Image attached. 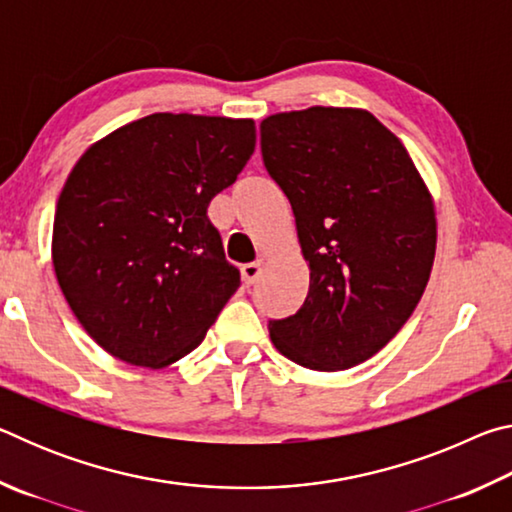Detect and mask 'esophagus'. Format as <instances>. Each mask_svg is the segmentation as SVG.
Masks as SVG:
<instances>
[{
	"label": "esophagus",
	"mask_w": 512,
	"mask_h": 512,
	"mask_svg": "<svg viewBox=\"0 0 512 512\" xmlns=\"http://www.w3.org/2000/svg\"><path fill=\"white\" fill-rule=\"evenodd\" d=\"M262 268H264L262 259H257V262H250L246 266H241V277H244L246 287H250V284L257 282V277L262 275Z\"/></svg>",
	"instance_id": "34e87169"
}]
</instances>
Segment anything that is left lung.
Wrapping results in <instances>:
<instances>
[{
	"label": "left lung",
	"mask_w": 512,
	"mask_h": 512,
	"mask_svg": "<svg viewBox=\"0 0 512 512\" xmlns=\"http://www.w3.org/2000/svg\"><path fill=\"white\" fill-rule=\"evenodd\" d=\"M259 135L309 262L307 298L293 316L268 320L271 339L298 366L348 370L418 307L436 255L431 194L404 144L368 110L280 112Z\"/></svg>",
	"instance_id": "obj_1"
}]
</instances>
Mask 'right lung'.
<instances>
[{
  "mask_svg": "<svg viewBox=\"0 0 512 512\" xmlns=\"http://www.w3.org/2000/svg\"><path fill=\"white\" fill-rule=\"evenodd\" d=\"M255 140L253 119L155 112L74 164L51 257L67 305L112 357L144 368L183 359L239 289L207 205Z\"/></svg>",
  "mask_w": 512,
  "mask_h": 512,
  "instance_id": "obj_1",
  "label": "right lung"
}]
</instances>
